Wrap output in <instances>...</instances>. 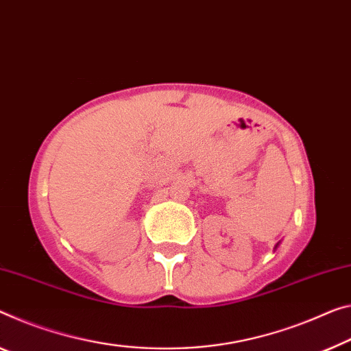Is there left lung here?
Returning <instances> with one entry per match:
<instances>
[{"label": "left lung", "instance_id": "1", "mask_svg": "<svg viewBox=\"0 0 351 351\" xmlns=\"http://www.w3.org/2000/svg\"><path fill=\"white\" fill-rule=\"evenodd\" d=\"M276 246H278V245H276Z\"/></svg>", "mask_w": 351, "mask_h": 351}]
</instances>
